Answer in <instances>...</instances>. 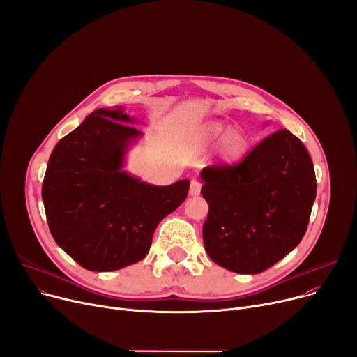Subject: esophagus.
<instances>
[{
  "label": "esophagus",
  "instance_id": "esophagus-1",
  "mask_svg": "<svg viewBox=\"0 0 357 357\" xmlns=\"http://www.w3.org/2000/svg\"><path fill=\"white\" fill-rule=\"evenodd\" d=\"M199 192H201V182L197 179H192L191 186H190V195L197 197V195H199Z\"/></svg>",
  "mask_w": 357,
  "mask_h": 357
}]
</instances>
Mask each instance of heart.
Wrapping results in <instances>:
<instances>
[{
  "instance_id": "heart-1",
  "label": "heart",
  "mask_w": 357,
  "mask_h": 357,
  "mask_svg": "<svg viewBox=\"0 0 357 357\" xmlns=\"http://www.w3.org/2000/svg\"><path fill=\"white\" fill-rule=\"evenodd\" d=\"M222 135L225 137L221 144L222 155L229 160L238 159L246 149V137L240 130H230L226 133V126L220 121H213L201 130L199 142L202 146H213L221 140Z\"/></svg>"
}]
</instances>
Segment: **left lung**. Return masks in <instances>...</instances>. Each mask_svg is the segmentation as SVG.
I'll list each match as a JSON object with an SVG mask.
<instances>
[{
	"instance_id": "obj_1",
	"label": "left lung",
	"mask_w": 357,
	"mask_h": 357,
	"mask_svg": "<svg viewBox=\"0 0 357 357\" xmlns=\"http://www.w3.org/2000/svg\"><path fill=\"white\" fill-rule=\"evenodd\" d=\"M201 179L210 207L204 248L217 265L260 273L303 240L317 181L305 146L291 131H275L237 165L204 167Z\"/></svg>"
}]
</instances>
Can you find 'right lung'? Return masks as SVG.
I'll return each mask as SVG.
<instances>
[{
  "instance_id": "1",
  "label": "right lung",
  "mask_w": 357,
  "mask_h": 357,
  "mask_svg": "<svg viewBox=\"0 0 357 357\" xmlns=\"http://www.w3.org/2000/svg\"><path fill=\"white\" fill-rule=\"evenodd\" d=\"M137 120L98 108L50 155L42 198L50 233L75 261L92 272L137 264L152 246L158 224L175 211L190 181L158 186L126 172V153L142 131Z\"/></svg>"
}]
</instances>
